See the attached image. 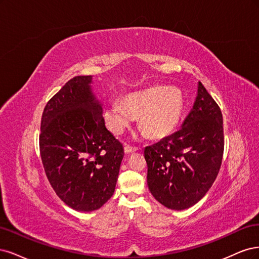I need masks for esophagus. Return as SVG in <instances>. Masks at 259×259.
Returning a JSON list of instances; mask_svg holds the SVG:
<instances>
[{
	"label": "esophagus",
	"instance_id": "obj_1",
	"mask_svg": "<svg viewBox=\"0 0 259 259\" xmlns=\"http://www.w3.org/2000/svg\"><path fill=\"white\" fill-rule=\"evenodd\" d=\"M138 151L137 147H132V146H129V145H126L124 146V153L126 154H131V153H136Z\"/></svg>",
	"mask_w": 259,
	"mask_h": 259
}]
</instances>
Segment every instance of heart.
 I'll return each instance as SVG.
<instances>
[{
    "label": "heart",
    "mask_w": 259,
    "mask_h": 259,
    "mask_svg": "<svg viewBox=\"0 0 259 259\" xmlns=\"http://www.w3.org/2000/svg\"><path fill=\"white\" fill-rule=\"evenodd\" d=\"M184 111V98L174 87L156 86L113 99L104 108V119L115 135L128 129L140 116V127L151 139L170 136L178 127Z\"/></svg>",
    "instance_id": "obj_1"
}]
</instances>
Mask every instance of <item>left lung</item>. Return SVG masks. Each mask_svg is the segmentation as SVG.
I'll use <instances>...</instances> for the list:
<instances>
[{"label":"left lung","instance_id":"obj_1","mask_svg":"<svg viewBox=\"0 0 259 259\" xmlns=\"http://www.w3.org/2000/svg\"><path fill=\"white\" fill-rule=\"evenodd\" d=\"M223 153L221 108L199 81L195 103L182 128L144 149L149 191L171 210L195 205L218 177Z\"/></svg>","mask_w":259,"mask_h":259}]
</instances>
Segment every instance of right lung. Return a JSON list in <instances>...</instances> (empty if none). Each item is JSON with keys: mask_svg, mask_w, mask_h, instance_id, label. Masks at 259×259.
<instances>
[{"mask_svg": "<svg viewBox=\"0 0 259 259\" xmlns=\"http://www.w3.org/2000/svg\"><path fill=\"white\" fill-rule=\"evenodd\" d=\"M39 151L52 187L73 210H98L113 196L123 147L105 127L91 75L73 77L49 100Z\"/></svg>", "mask_w": 259, "mask_h": 259, "instance_id": "1", "label": "right lung"}]
</instances>
